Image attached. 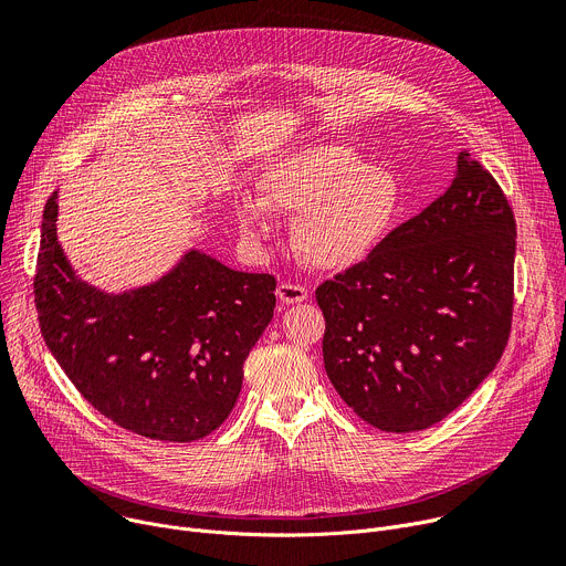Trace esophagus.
<instances>
[{"mask_svg": "<svg viewBox=\"0 0 566 566\" xmlns=\"http://www.w3.org/2000/svg\"><path fill=\"white\" fill-rule=\"evenodd\" d=\"M275 293L280 297V303H284V305H295V303H303V300H307V289L303 284H293V282L277 284Z\"/></svg>", "mask_w": 566, "mask_h": 566, "instance_id": "obj_1", "label": "esophagus"}]
</instances>
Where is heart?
Wrapping results in <instances>:
<instances>
[{
    "label": "heart",
    "instance_id": "heart-1",
    "mask_svg": "<svg viewBox=\"0 0 566 566\" xmlns=\"http://www.w3.org/2000/svg\"><path fill=\"white\" fill-rule=\"evenodd\" d=\"M261 200H241L252 239L271 232L269 209L295 213L293 245L310 266L344 271L378 250L402 216V188L385 166L344 145H314L277 161L261 184Z\"/></svg>",
    "mask_w": 566,
    "mask_h": 566
}]
</instances>
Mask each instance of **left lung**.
Instances as JSON below:
<instances>
[{
	"label": "left lung",
	"mask_w": 566,
	"mask_h": 566,
	"mask_svg": "<svg viewBox=\"0 0 566 566\" xmlns=\"http://www.w3.org/2000/svg\"><path fill=\"white\" fill-rule=\"evenodd\" d=\"M514 252L503 188L460 153L441 198L316 289L327 378L359 419L417 432L478 389L510 338Z\"/></svg>",
	"instance_id": "8db88e82"
}]
</instances>
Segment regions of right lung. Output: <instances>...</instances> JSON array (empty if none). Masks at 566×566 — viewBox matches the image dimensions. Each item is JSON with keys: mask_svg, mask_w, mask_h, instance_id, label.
Instances as JSON below:
<instances>
[{"mask_svg": "<svg viewBox=\"0 0 566 566\" xmlns=\"http://www.w3.org/2000/svg\"><path fill=\"white\" fill-rule=\"evenodd\" d=\"M43 211L33 295L48 348L77 391L147 439L196 441L230 417L243 364L273 318L275 277L193 250L159 282L106 295L82 282Z\"/></svg>", "mask_w": 566, "mask_h": 566, "instance_id": "add662e5", "label": "right lung"}]
</instances>
